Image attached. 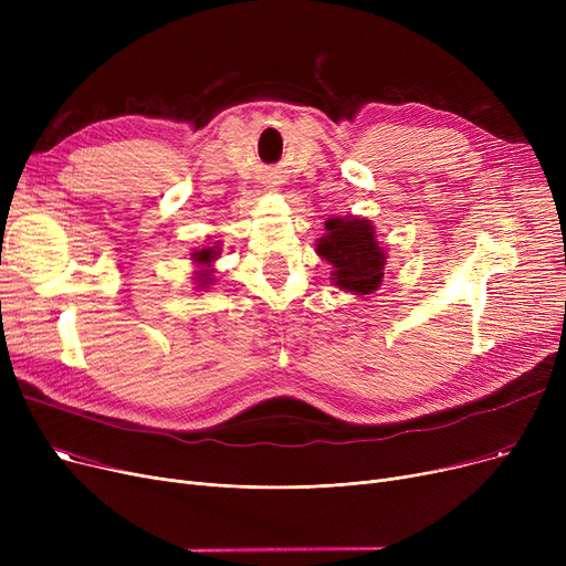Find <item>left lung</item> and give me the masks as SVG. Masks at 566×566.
Here are the masks:
<instances>
[{
    "instance_id": "8db88e82",
    "label": "left lung",
    "mask_w": 566,
    "mask_h": 566,
    "mask_svg": "<svg viewBox=\"0 0 566 566\" xmlns=\"http://www.w3.org/2000/svg\"><path fill=\"white\" fill-rule=\"evenodd\" d=\"M316 254L333 265L331 280L353 295H369L382 284L388 252L378 243L371 220L333 216L316 241Z\"/></svg>"
}]
</instances>
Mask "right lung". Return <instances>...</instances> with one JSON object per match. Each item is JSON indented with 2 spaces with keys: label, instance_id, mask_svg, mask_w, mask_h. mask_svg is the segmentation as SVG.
Segmentation results:
<instances>
[{
  "label": "right lung",
  "instance_id": "1",
  "mask_svg": "<svg viewBox=\"0 0 566 566\" xmlns=\"http://www.w3.org/2000/svg\"><path fill=\"white\" fill-rule=\"evenodd\" d=\"M220 254H222L220 243L203 245V248H195V250H192L190 259H192V263H195V271H192L195 289L201 291V289H208V286H211V284L216 282V277H213L216 265H213V263L220 259Z\"/></svg>",
  "mask_w": 566,
  "mask_h": 566
}]
</instances>
